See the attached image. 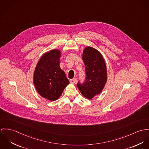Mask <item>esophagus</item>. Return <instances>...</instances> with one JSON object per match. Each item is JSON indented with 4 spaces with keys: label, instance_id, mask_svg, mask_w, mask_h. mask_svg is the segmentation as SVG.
Listing matches in <instances>:
<instances>
[{
    "label": "esophagus",
    "instance_id": "34e87169",
    "mask_svg": "<svg viewBox=\"0 0 149 149\" xmlns=\"http://www.w3.org/2000/svg\"><path fill=\"white\" fill-rule=\"evenodd\" d=\"M70 82L71 83H72V84H74V83H75L76 82H77V79L75 78H73V79H70Z\"/></svg>",
    "mask_w": 149,
    "mask_h": 149
}]
</instances>
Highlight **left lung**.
I'll return each instance as SVG.
<instances>
[{"label": "left lung", "mask_w": 149, "mask_h": 149, "mask_svg": "<svg viewBox=\"0 0 149 149\" xmlns=\"http://www.w3.org/2000/svg\"><path fill=\"white\" fill-rule=\"evenodd\" d=\"M82 58L86 67V79L83 84L77 87L83 96L93 99L103 91L107 79V67L104 59L99 51L92 47H86L82 53Z\"/></svg>", "instance_id": "1"}]
</instances>
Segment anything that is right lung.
<instances>
[{
	"label": "right lung",
	"instance_id": "right-lung-1",
	"mask_svg": "<svg viewBox=\"0 0 149 149\" xmlns=\"http://www.w3.org/2000/svg\"><path fill=\"white\" fill-rule=\"evenodd\" d=\"M61 55L59 49L45 52L38 62L33 72L35 89L41 97L50 101L59 99L70 83L60 67Z\"/></svg>",
	"mask_w": 149,
	"mask_h": 149
}]
</instances>
